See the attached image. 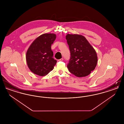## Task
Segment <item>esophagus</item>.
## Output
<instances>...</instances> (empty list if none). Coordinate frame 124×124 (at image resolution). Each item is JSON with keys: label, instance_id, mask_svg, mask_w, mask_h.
Wrapping results in <instances>:
<instances>
[{"label": "esophagus", "instance_id": "1", "mask_svg": "<svg viewBox=\"0 0 124 124\" xmlns=\"http://www.w3.org/2000/svg\"><path fill=\"white\" fill-rule=\"evenodd\" d=\"M63 58H61V59H60L58 60L59 61H63Z\"/></svg>", "mask_w": 124, "mask_h": 124}]
</instances>
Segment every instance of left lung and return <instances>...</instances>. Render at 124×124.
<instances>
[{
	"label": "left lung",
	"mask_w": 124,
	"mask_h": 124,
	"mask_svg": "<svg viewBox=\"0 0 124 124\" xmlns=\"http://www.w3.org/2000/svg\"><path fill=\"white\" fill-rule=\"evenodd\" d=\"M66 39L71 53L67 65L69 71L76 77L88 76L97 64L98 57L94 49L81 35L67 34Z\"/></svg>",
	"instance_id": "obj_1"
}]
</instances>
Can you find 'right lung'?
<instances>
[{
	"label": "right lung",
	"mask_w": 124,
	"mask_h": 124,
	"mask_svg": "<svg viewBox=\"0 0 124 124\" xmlns=\"http://www.w3.org/2000/svg\"><path fill=\"white\" fill-rule=\"evenodd\" d=\"M56 38L54 33H44L33 41L27 50L26 60L30 70L36 75L44 76L54 68L57 60L53 58L52 44Z\"/></svg>",
	"instance_id": "1"
}]
</instances>
